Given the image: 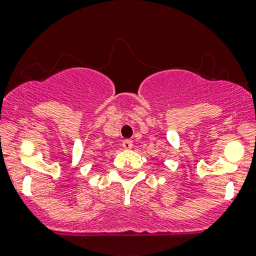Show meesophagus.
<instances>
[{
  "mask_svg": "<svg viewBox=\"0 0 256 256\" xmlns=\"http://www.w3.org/2000/svg\"><path fill=\"white\" fill-rule=\"evenodd\" d=\"M132 141L131 140H124L122 141V147L125 150H130V148H132Z\"/></svg>",
  "mask_w": 256,
  "mask_h": 256,
  "instance_id": "34e87169",
  "label": "esophagus"
}]
</instances>
